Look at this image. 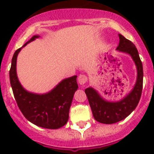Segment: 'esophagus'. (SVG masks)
<instances>
[{"label": "esophagus", "instance_id": "1", "mask_svg": "<svg viewBox=\"0 0 154 154\" xmlns=\"http://www.w3.org/2000/svg\"><path fill=\"white\" fill-rule=\"evenodd\" d=\"M87 81H88V78H87V77L85 76V75H80L79 77H78V83H79L81 85H85V83L87 82Z\"/></svg>", "mask_w": 154, "mask_h": 154}]
</instances>
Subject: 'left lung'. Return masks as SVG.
<instances>
[{"label":"left lung","mask_w":154,"mask_h":154,"mask_svg":"<svg viewBox=\"0 0 154 154\" xmlns=\"http://www.w3.org/2000/svg\"><path fill=\"white\" fill-rule=\"evenodd\" d=\"M119 45L117 51L129 54L137 68V81L132 90L122 100L109 101L105 100L92 87L85 89V92L89 100L94 119L103 124H113L127 117L138 104L141 96L143 85V67L138 51L133 42L119 34Z\"/></svg>","instance_id":"8db88e82"}]
</instances>
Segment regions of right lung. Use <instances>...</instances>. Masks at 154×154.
Segmentation results:
<instances>
[{
  "mask_svg": "<svg viewBox=\"0 0 154 154\" xmlns=\"http://www.w3.org/2000/svg\"><path fill=\"white\" fill-rule=\"evenodd\" d=\"M38 37V35L33 36L14 53L9 70L10 84L18 107L28 121L45 129H59L64 126L69 120L73 95L78 89L77 76L62 80L46 94H38L27 91L18 80L17 59L21 49Z\"/></svg>",
  "mask_w": 154,
  "mask_h": 154,
  "instance_id": "1",
  "label": "right lung"
}]
</instances>
